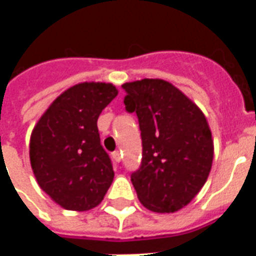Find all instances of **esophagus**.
<instances>
[{"instance_id":"34e87169","label":"esophagus","mask_w":256,"mask_h":256,"mask_svg":"<svg viewBox=\"0 0 256 256\" xmlns=\"http://www.w3.org/2000/svg\"><path fill=\"white\" fill-rule=\"evenodd\" d=\"M112 158H114V160L119 163V162H120V159H122V156H120V152H119V150H115V152L112 154Z\"/></svg>"}]
</instances>
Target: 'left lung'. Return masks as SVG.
<instances>
[{"instance_id": "left-lung-1", "label": "left lung", "mask_w": 256, "mask_h": 256, "mask_svg": "<svg viewBox=\"0 0 256 256\" xmlns=\"http://www.w3.org/2000/svg\"><path fill=\"white\" fill-rule=\"evenodd\" d=\"M124 106L138 118L142 160L132 172L140 202L155 212L185 207L207 181L214 144L203 112L163 79L122 84Z\"/></svg>"}]
</instances>
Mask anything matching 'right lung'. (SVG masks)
<instances>
[{"instance_id":"obj_1","label":"right lung","mask_w":256,"mask_h":256,"mask_svg":"<svg viewBox=\"0 0 256 256\" xmlns=\"http://www.w3.org/2000/svg\"><path fill=\"white\" fill-rule=\"evenodd\" d=\"M116 96L111 84H75L53 101L32 130L34 176L63 208H93L111 186L114 167L100 142L97 119Z\"/></svg>"}]
</instances>
